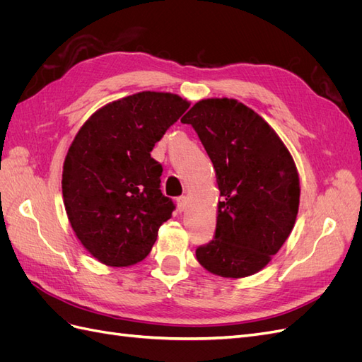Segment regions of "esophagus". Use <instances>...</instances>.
<instances>
[{"mask_svg": "<svg viewBox=\"0 0 362 362\" xmlns=\"http://www.w3.org/2000/svg\"><path fill=\"white\" fill-rule=\"evenodd\" d=\"M177 206L180 211H184L185 206H187V198H185V196H180V198H177Z\"/></svg>", "mask_w": 362, "mask_h": 362, "instance_id": "esophagus-1", "label": "esophagus"}]
</instances>
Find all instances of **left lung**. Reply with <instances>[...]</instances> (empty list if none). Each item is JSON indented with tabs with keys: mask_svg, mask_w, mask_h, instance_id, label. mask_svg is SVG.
<instances>
[{
	"mask_svg": "<svg viewBox=\"0 0 362 362\" xmlns=\"http://www.w3.org/2000/svg\"><path fill=\"white\" fill-rule=\"evenodd\" d=\"M198 134L216 169L222 199L211 242L196 249L208 272L245 278L269 264L299 210V177L275 131L235 100H202L181 119Z\"/></svg>",
	"mask_w": 362,
	"mask_h": 362,
	"instance_id": "1",
	"label": "left lung"
}]
</instances>
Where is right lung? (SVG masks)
Segmentation results:
<instances>
[{
    "instance_id": "right-lung-1",
    "label": "right lung",
    "mask_w": 362,
    "mask_h": 362,
    "mask_svg": "<svg viewBox=\"0 0 362 362\" xmlns=\"http://www.w3.org/2000/svg\"><path fill=\"white\" fill-rule=\"evenodd\" d=\"M190 104L178 95L140 92L100 108L75 136L62 190L71 226L107 266L146 258L175 204L160 190L163 166L151 151Z\"/></svg>"
}]
</instances>
